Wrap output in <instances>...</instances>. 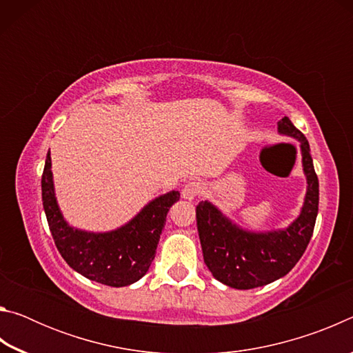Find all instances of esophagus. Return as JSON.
Listing matches in <instances>:
<instances>
[{"instance_id":"34e87169","label":"esophagus","mask_w":353,"mask_h":353,"mask_svg":"<svg viewBox=\"0 0 353 353\" xmlns=\"http://www.w3.org/2000/svg\"><path fill=\"white\" fill-rule=\"evenodd\" d=\"M204 193V185L201 182H196V181H191L185 183V187L182 188V196L183 199H188V201H193L196 198H199V196Z\"/></svg>"}]
</instances>
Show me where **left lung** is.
I'll return each instance as SVG.
<instances>
[{
  "label": "left lung",
  "mask_w": 353,
  "mask_h": 353,
  "mask_svg": "<svg viewBox=\"0 0 353 353\" xmlns=\"http://www.w3.org/2000/svg\"><path fill=\"white\" fill-rule=\"evenodd\" d=\"M279 132L301 141L302 166L308 188L299 218L288 229L254 234L232 224L216 207L202 201L196 221L204 261L213 277L236 290H250L288 274L312 240L319 207V182L310 145L288 117L279 121Z\"/></svg>",
  "instance_id": "left-lung-1"
}]
</instances>
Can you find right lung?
I'll return each instance as SVG.
<instances>
[{"label":"right lung","instance_id":"1","mask_svg":"<svg viewBox=\"0 0 353 353\" xmlns=\"http://www.w3.org/2000/svg\"><path fill=\"white\" fill-rule=\"evenodd\" d=\"M179 198V191H170L149 202L126 225L107 234H90L70 227L59 210L50 152L41 174V199L48 225L63 260L83 277L115 288L134 283L148 272L166 214Z\"/></svg>","mask_w":353,"mask_h":353}]
</instances>
